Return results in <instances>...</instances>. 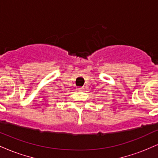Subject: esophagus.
I'll return each instance as SVG.
<instances>
[{"mask_svg": "<svg viewBox=\"0 0 158 158\" xmlns=\"http://www.w3.org/2000/svg\"><path fill=\"white\" fill-rule=\"evenodd\" d=\"M77 90H79V91H82L84 90V88H82V87H77Z\"/></svg>", "mask_w": 158, "mask_h": 158, "instance_id": "obj_1", "label": "esophagus"}]
</instances>
